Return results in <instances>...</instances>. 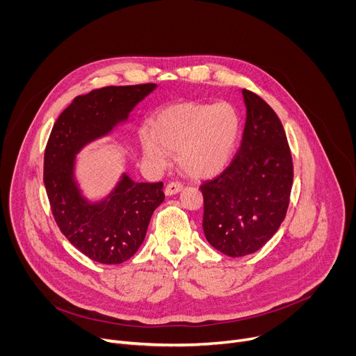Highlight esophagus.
<instances>
[{"mask_svg": "<svg viewBox=\"0 0 356 356\" xmlns=\"http://www.w3.org/2000/svg\"><path fill=\"white\" fill-rule=\"evenodd\" d=\"M181 188H183V184H181L180 181H170V183L166 186L165 193H166V195H173V194L179 193Z\"/></svg>", "mask_w": 356, "mask_h": 356, "instance_id": "1", "label": "esophagus"}]
</instances>
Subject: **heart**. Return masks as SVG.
Here are the masks:
<instances>
[{"label": "heart", "mask_w": 356, "mask_h": 356, "mask_svg": "<svg viewBox=\"0 0 356 356\" xmlns=\"http://www.w3.org/2000/svg\"><path fill=\"white\" fill-rule=\"evenodd\" d=\"M241 120L228 103H180L161 111L154 134L142 135L143 155L163 166L168 150L177 152L180 168L195 179L220 175L238 142Z\"/></svg>", "instance_id": "1"}]
</instances>
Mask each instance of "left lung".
Here are the masks:
<instances>
[{"mask_svg": "<svg viewBox=\"0 0 356 356\" xmlns=\"http://www.w3.org/2000/svg\"><path fill=\"white\" fill-rule=\"evenodd\" d=\"M246 122L231 165L202 181V229L228 257L261 249L283 222L293 186V161L283 125L264 98L242 90Z\"/></svg>", "mask_w": 356, "mask_h": 356, "instance_id": "8db88e82", "label": "left lung"}]
</instances>
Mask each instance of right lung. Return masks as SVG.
Wrapping results in <instances>:
<instances>
[{"instance_id": "obj_1", "label": "right lung", "mask_w": 356, "mask_h": 356, "mask_svg": "<svg viewBox=\"0 0 356 356\" xmlns=\"http://www.w3.org/2000/svg\"><path fill=\"white\" fill-rule=\"evenodd\" d=\"M156 84L108 86L77 95L59 115L46 143L43 183L62 234L90 259L128 261L145 239L152 214L165 200L163 183H135L127 175L104 201L90 204L74 179V155L108 134Z\"/></svg>"}]
</instances>
